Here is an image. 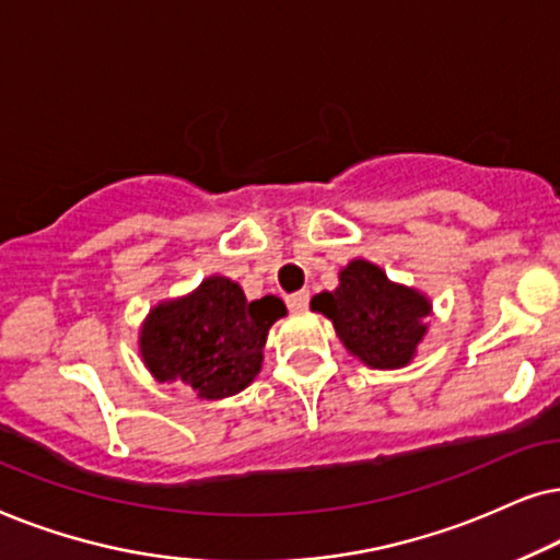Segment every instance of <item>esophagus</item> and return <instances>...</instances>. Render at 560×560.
Listing matches in <instances>:
<instances>
[{"instance_id": "obj_1", "label": "esophagus", "mask_w": 560, "mask_h": 560, "mask_svg": "<svg viewBox=\"0 0 560 560\" xmlns=\"http://www.w3.org/2000/svg\"><path fill=\"white\" fill-rule=\"evenodd\" d=\"M287 304H289V310H292V312H304V310H307V304H310V292H307V289H302V292L289 294Z\"/></svg>"}]
</instances>
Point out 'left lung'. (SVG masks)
<instances>
[{"mask_svg":"<svg viewBox=\"0 0 560 560\" xmlns=\"http://www.w3.org/2000/svg\"><path fill=\"white\" fill-rule=\"evenodd\" d=\"M310 307L330 319L350 355L378 371L409 366L432 317L428 294L392 281L382 266L366 258L348 260L338 287L312 296Z\"/></svg>","mask_w":560,"mask_h":560,"instance_id":"1","label":"left lung"}]
</instances>
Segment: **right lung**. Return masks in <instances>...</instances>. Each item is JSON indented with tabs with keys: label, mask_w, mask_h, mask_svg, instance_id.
<instances>
[{
	"label": "right lung",
	"mask_w": 560,
	"mask_h": 560,
	"mask_svg": "<svg viewBox=\"0 0 560 560\" xmlns=\"http://www.w3.org/2000/svg\"><path fill=\"white\" fill-rule=\"evenodd\" d=\"M284 315L279 296L250 302L237 281L212 273L189 294L151 307L138 350L155 382H182L199 399L218 401L260 374L268 330Z\"/></svg>",
	"instance_id": "right-lung-1"
}]
</instances>
